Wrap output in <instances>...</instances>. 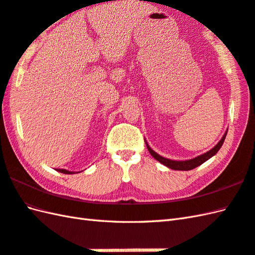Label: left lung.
<instances>
[{
	"label": "left lung",
	"mask_w": 255,
	"mask_h": 255,
	"mask_svg": "<svg viewBox=\"0 0 255 255\" xmlns=\"http://www.w3.org/2000/svg\"><path fill=\"white\" fill-rule=\"evenodd\" d=\"M228 132V128L226 129L225 134L223 135L222 139L219 140V142L215 145L211 150H208L204 154H202L200 156H196L194 158H192V159H188V160H172V159H168V158H165L160 156L159 154H157L155 150H152L150 148V146L147 143V140L145 139V143L147 146V149H148L149 154L155 158L156 160L159 161L160 163H162L163 166H166L168 168L172 169V170H182V171H188V170H192V169H194L196 167H199L202 163H204L205 161H207L209 158H212L213 156H215L217 154V151L220 149V147L223 146L224 142H225V138H226V135H227Z\"/></svg>",
	"instance_id": "8db88e82"
}]
</instances>
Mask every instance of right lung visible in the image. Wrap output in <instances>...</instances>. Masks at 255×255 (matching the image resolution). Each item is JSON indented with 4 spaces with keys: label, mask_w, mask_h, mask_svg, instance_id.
<instances>
[{
    "label": "right lung",
    "mask_w": 255,
    "mask_h": 255,
    "mask_svg": "<svg viewBox=\"0 0 255 255\" xmlns=\"http://www.w3.org/2000/svg\"><path fill=\"white\" fill-rule=\"evenodd\" d=\"M56 171L62 172V173H65V174H74V173H77V172H74V171L66 170V169H56Z\"/></svg>",
    "instance_id": "add662e5"
}]
</instances>
